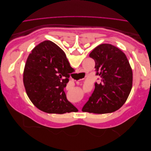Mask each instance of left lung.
<instances>
[{"mask_svg":"<svg viewBox=\"0 0 151 151\" xmlns=\"http://www.w3.org/2000/svg\"><path fill=\"white\" fill-rule=\"evenodd\" d=\"M95 61L96 75L101 83L95 89L82 111L104 114L118 110L129 97L132 88L133 74L129 60L122 50L111 44L96 47L89 54Z\"/></svg>","mask_w":151,"mask_h":151,"instance_id":"obj_1","label":"left lung"}]
</instances>
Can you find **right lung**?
Segmentation results:
<instances>
[{"instance_id":"right-lung-1","label":"right lung","mask_w":151,"mask_h":151,"mask_svg":"<svg viewBox=\"0 0 151 151\" xmlns=\"http://www.w3.org/2000/svg\"><path fill=\"white\" fill-rule=\"evenodd\" d=\"M72 68L65 53L51 41H44L32 50L23 72V83L31 101L48 113L76 112L63 91Z\"/></svg>"}]
</instances>
